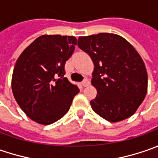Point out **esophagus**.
<instances>
[{
    "instance_id": "obj_1",
    "label": "esophagus",
    "mask_w": 158,
    "mask_h": 158,
    "mask_svg": "<svg viewBox=\"0 0 158 158\" xmlns=\"http://www.w3.org/2000/svg\"><path fill=\"white\" fill-rule=\"evenodd\" d=\"M89 84V82L88 79H84L83 81L82 82V85L83 87H86V86H88Z\"/></svg>"
}]
</instances>
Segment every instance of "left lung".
<instances>
[{
	"instance_id": "1",
	"label": "left lung",
	"mask_w": 158,
	"mask_h": 158,
	"mask_svg": "<svg viewBox=\"0 0 158 158\" xmlns=\"http://www.w3.org/2000/svg\"><path fill=\"white\" fill-rule=\"evenodd\" d=\"M77 45L94 63L91 83L98 94L90 101L93 111L111 122L129 118L147 94L148 75L140 54L112 33L79 37Z\"/></svg>"
}]
</instances>
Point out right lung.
<instances>
[{
    "instance_id": "right-lung-1",
    "label": "right lung",
    "mask_w": 158,
    "mask_h": 158,
    "mask_svg": "<svg viewBox=\"0 0 158 158\" xmlns=\"http://www.w3.org/2000/svg\"><path fill=\"white\" fill-rule=\"evenodd\" d=\"M73 36L43 35L35 40L16 60L12 91L29 118L50 125L69 112L79 92L65 75V64L75 50Z\"/></svg>"
}]
</instances>
